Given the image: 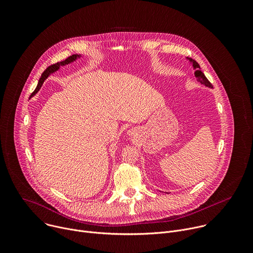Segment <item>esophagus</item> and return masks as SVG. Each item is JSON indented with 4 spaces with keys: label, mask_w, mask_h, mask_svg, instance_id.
I'll use <instances>...</instances> for the list:
<instances>
[{
    "label": "esophagus",
    "mask_w": 253,
    "mask_h": 253,
    "mask_svg": "<svg viewBox=\"0 0 253 253\" xmlns=\"http://www.w3.org/2000/svg\"><path fill=\"white\" fill-rule=\"evenodd\" d=\"M134 129L133 128H131V129H129V130H127V134L129 135V136H133L134 135Z\"/></svg>",
    "instance_id": "1"
}]
</instances>
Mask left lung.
I'll use <instances>...</instances> for the list:
<instances>
[{
	"mask_svg": "<svg viewBox=\"0 0 253 253\" xmlns=\"http://www.w3.org/2000/svg\"><path fill=\"white\" fill-rule=\"evenodd\" d=\"M186 60L192 65V68H193V70H194V75H195V77H196V81L199 82L201 84L206 85L207 87L212 88V87H213L212 84H211L210 83V81L207 79V77L205 76V74L200 71L199 65H198L194 60H191V59H189V58H186Z\"/></svg>",
	"mask_w": 253,
	"mask_h": 253,
	"instance_id": "left-lung-1",
	"label": "left lung"
}]
</instances>
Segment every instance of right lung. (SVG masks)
Returning a JSON list of instances; mask_svg holds the SVG:
<instances>
[{"instance_id":"obj_1","label":"right lung","mask_w":253,"mask_h":253,"mask_svg":"<svg viewBox=\"0 0 253 253\" xmlns=\"http://www.w3.org/2000/svg\"><path fill=\"white\" fill-rule=\"evenodd\" d=\"M82 57V55H72L71 57H69L68 59H66L65 61H62V62H59V63H57V64H55V65H52V66H49L42 74V76H41V79H40V81H39V83H38V85H37V87H36V89L34 90V92L31 94V96L30 97H32V96H34L39 90H40V88L42 87V84H43V82L45 81V79H47V77L48 76H50L52 74H54L55 72H57V71H59L60 70V67H63V66H66V65H69V64H71V63H73V62H75V61H77L78 59H80Z\"/></svg>"}]
</instances>
